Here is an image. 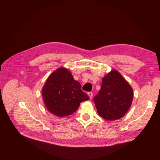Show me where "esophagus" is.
I'll return each mask as SVG.
<instances>
[{
    "mask_svg": "<svg viewBox=\"0 0 160 160\" xmlns=\"http://www.w3.org/2000/svg\"><path fill=\"white\" fill-rule=\"evenodd\" d=\"M87 94H88V96H89L90 99L92 98V96H93V93H92V92H88V93H87Z\"/></svg>",
    "mask_w": 160,
    "mask_h": 160,
    "instance_id": "34e87169",
    "label": "esophagus"
}]
</instances>
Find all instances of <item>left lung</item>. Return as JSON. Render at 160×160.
<instances>
[{
  "label": "left lung",
  "mask_w": 160,
  "mask_h": 160,
  "mask_svg": "<svg viewBox=\"0 0 160 160\" xmlns=\"http://www.w3.org/2000/svg\"><path fill=\"white\" fill-rule=\"evenodd\" d=\"M132 100V88L115 70L102 78L101 88L94 98L99 115L110 121L122 118L130 108Z\"/></svg>",
  "instance_id": "left-lung-1"
}]
</instances>
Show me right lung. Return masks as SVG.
Wrapping results in <instances>:
<instances>
[{"label":"right lung","mask_w":160,"mask_h":160,"mask_svg":"<svg viewBox=\"0 0 160 160\" xmlns=\"http://www.w3.org/2000/svg\"><path fill=\"white\" fill-rule=\"evenodd\" d=\"M44 104L53 115L63 117L75 112L80 104L89 99L71 72L60 68L48 77L42 90Z\"/></svg>","instance_id":"right-lung-1"}]
</instances>
